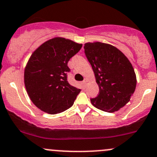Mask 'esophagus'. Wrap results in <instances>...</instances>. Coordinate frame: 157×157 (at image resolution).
<instances>
[{"label": "esophagus", "mask_w": 157, "mask_h": 157, "mask_svg": "<svg viewBox=\"0 0 157 157\" xmlns=\"http://www.w3.org/2000/svg\"><path fill=\"white\" fill-rule=\"evenodd\" d=\"M88 82H89V81H88L87 79H84L83 84H84V86H85V87H86V86L88 85Z\"/></svg>", "instance_id": "34e87169"}]
</instances>
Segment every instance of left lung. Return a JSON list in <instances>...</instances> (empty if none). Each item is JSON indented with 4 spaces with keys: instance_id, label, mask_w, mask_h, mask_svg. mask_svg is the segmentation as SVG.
Here are the masks:
<instances>
[{
    "instance_id": "1",
    "label": "left lung",
    "mask_w": 157,
    "mask_h": 157,
    "mask_svg": "<svg viewBox=\"0 0 157 157\" xmlns=\"http://www.w3.org/2000/svg\"><path fill=\"white\" fill-rule=\"evenodd\" d=\"M84 49L99 86L98 95L91 103L104 112L118 111L130 101L136 86L131 63L120 50L106 43L87 42Z\"/></svg>"
}]
</instances>
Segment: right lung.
<instances>
[{"label":"right lung","mask_w":157,"mask_h":157,"mask_svg":"<svg viewBox=\"0 0 157 157\" xmlns=\"http://www.w3.org/2000/svg\"><path fill=\"white\" fill-rule=\"evenodd\" d=\"M82 44L63 37L46 41L36 48L25 69V85L33 104L53 115L72 106L80 89L67 81L68 63Z\"/></svg>","instance_id":"1"}]
</instances>
